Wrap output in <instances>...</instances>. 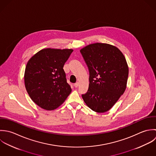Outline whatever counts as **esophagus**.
Wrapping results in <instances>:
<instances>
[{"instance_id":"esophagus-1","label":"esophagus","mask_w":156,"mask_h":156,"mask_svg":"<svg viewBox=\"0 0 156 156\" xmlns=\"http://www.w3.org/2000/svg\"><path fill=\"white\" fill-rule=\"evenodd\" d=\"M79 86V83H76L75 84H74V86L76 88V87H78V86Z\"/></svg>"}]
</instances>
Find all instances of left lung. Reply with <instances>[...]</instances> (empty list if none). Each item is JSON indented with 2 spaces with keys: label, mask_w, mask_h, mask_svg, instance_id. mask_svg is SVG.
<instances>
[{
  "label": "left lung",
  "mask_w": 156,
  "mask_h": 156,
  "mask_svg": "<svg viewBox=\"0 0 156 156\" xmlns=\"http://www.w3.org/2000/svg\"><path fill=\"white\" fill-rule=\"evenodd\" d=\"M89 71V86L82 94L94 112L108 111L124 93L128 67L124 55L116 47L96 43L80 50Z\"/></svg>",
  "instance_id": "1"
}]
</instances>
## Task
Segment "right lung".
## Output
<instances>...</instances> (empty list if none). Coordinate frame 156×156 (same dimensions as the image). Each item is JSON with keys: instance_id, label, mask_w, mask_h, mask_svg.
Masks as SVG:
<instances>
[{"instance_id": "add662e5", "label": "right lung", "mask_w": 156, "mask_h": 156, "mask_svg": "<svg viewBox=\"0 0 156 156\" xmlns=\"http://www.w3.org/2000/svg\"><path fill=\"white\" fill-rule=\"evenodd\" d=\"M72 49H44L30 59L24 75L27 91L40 107L53 110L72 92L63 69Z\"/></svg>"}]
</instances>
